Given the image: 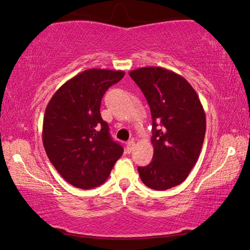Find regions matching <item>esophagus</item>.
I'll list each match as a JSON object with an SVG mask.
<instances>
[{
    "label": "esophagus",
    "instance_id": "1",
    "mask_svg": "<svg viewBox=\"0 0 250 250\" xmlns=\"http://www.w3.org/2000/svg\"><path fill=\"white\" fill-rule=\"evenodd\" d=\"M134 146H135L134 141H129L128 143H126V146H125L126 152H128V153H130V152H132L133 149H134Z\"/></svg>",
    "mask_w": 250,
    "mask_h": 250
}]
</instances>
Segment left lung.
I'll use <instances>...</instances> for the list:
<instances>
[{
  "label": "left lung",
  "instance_id": "1",
  "mask_svg": "<svg viewBox=\"0 0 250 250\" xmlns=\"http://www.w3.org/2000/svg\"><path fill=\"white\" fill-rule=\"evenodd\" d=\"M145 95L152 116L153 159L139 167L147 188L164 191L181 184L197 162L206 130L205 111L196 91L181 75L162 67L129 73Z\"/></svg>",
  "mask_w": 250,
  "mask_h": 250
}]
</instances>
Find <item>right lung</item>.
Instances as JSON below:
<instances>
[{
  "instance_id": "obj_1",
  "label": "right lung",
  "mask_w": 250,
  "mask_h": 250,
  "mask_svg": "<svg viewBox=\"0 0 250 250\" xmlns=\"http://www.w3.org/2000/svg\"><path fill=\"white\" fill-rule=\"evenodd\" d=\"M124 76L122 70H84L62 84L46 107V154L62 179L75 188L89 189L104 183L124 153L100 115L104 92Z\"/></svg>"
}]
</instances>
